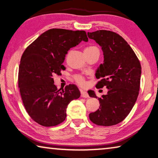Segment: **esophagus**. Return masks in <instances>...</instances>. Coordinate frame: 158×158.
<instances>
[{"label": "esophagus", "instance_id": "esophagus-1", "mask_svg": "<svg viewBox=\"0 0 158 158\" xmlns=\"http://www.w3.org/2000/svg\"><path fill=\"white\" fill-rule=\"evenodd\" d=\"M81 95L82 98H89V95L88 94V93L83 90H81Z\"/></svg>", "mask_w": 158, "mask_h": 158}]
</instances>
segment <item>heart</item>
<instances>
[{
	"label": "heart",
	"mask_w": 158,
	"mask_h": 158,
	"mask_svg": "<svg viewBox=\"0 0 158 158\" xmlns=\"http://www.w3.org/2000/svg\"><path fill=\"white\" fill-rule=\"evenodd\" d=\"M95 48H97L94 46H90V47H88L85 49V50H88V49H95ZM74 79H75L76 81L78 83L79 85H85V79L84 78V77L81 76V75H76L75 77H74Z\"/></svg>",
	"instance_id": "heart-1"
}]
</instances>
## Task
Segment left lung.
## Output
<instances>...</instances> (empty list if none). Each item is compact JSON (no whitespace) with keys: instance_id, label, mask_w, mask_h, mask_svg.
I'll use <instances>...</instances> for the list:
<instances>
[{"instance_id":"left-lung-1","label":"left lung","mask_w":158,"mask_h":158,"mask_svg":"<svg viewBox=\"0 0 158 158\" xmlns=\"http://www.w3.org/2000/svg\"><path fill=\"white\" fill-rule=\"evenodd\" d=\"M102 47L104 63L95 73L100 79L97 86H106V95L98 98L100 107L89 114L93 123L102 126L116 125L127 117L137 101L140 89L141 68L139 60L127 42L114 32L100 30L88 33ZM90 97L98 98L93 90Z\"/></svg>"}]
</instances>
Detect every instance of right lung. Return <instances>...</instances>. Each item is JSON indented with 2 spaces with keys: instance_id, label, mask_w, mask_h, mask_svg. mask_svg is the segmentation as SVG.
<instances>
[{
  "instance_id": "1",
  "label": "right lung",
  "mask_w": 158,
  "mask_h": 158,
  "mask_svg": "<svg viewBox=\"0 0 158 158\" xmlns=\"http://www.w3.org/2000/svg\"><path fill=\"white\" fill-rule=\"evenodd\" d=\"M81 41H89L84 31L49 29L32 42L21 56L18 74L21 97L29 116L42 126L63 122L69 103L80 97L74 84L58 90L53 76L65 69L63 63L68 50Z\"/></svg>"
}]
</instances>
